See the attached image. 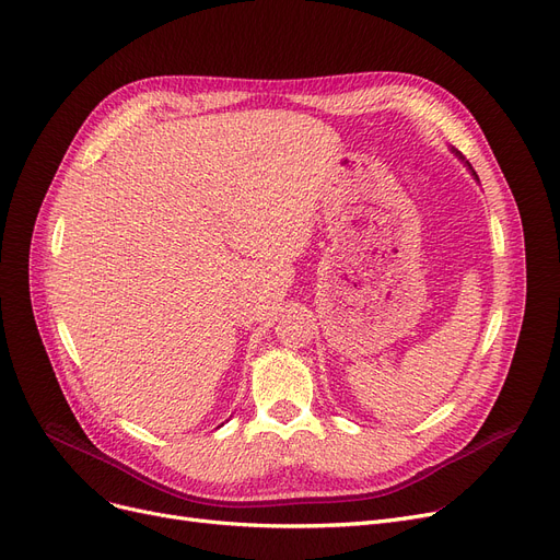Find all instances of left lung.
Segmentation results:
<instances>
[{"mask_svg": "<svg viewBox=\"0 0 560 560\" xmlns=\"http://www.w3.org/2000/svg\"><path fill=\"white\" fill-rule=\"evenodd\" d=\"M451 151H453V155H455V158H457V160H459V162H462V164H465V166H467V168H469V174H471V176H474V180H478V176H476V172H474V166H471V164H469V160H467V158H465V155H462V153H459V151H455V149H451Z\"/></svg>", "mask_w": 560, "mask_h": 560, "instance_id": "8db88e82", "label": "left lung"}]
</instances>
